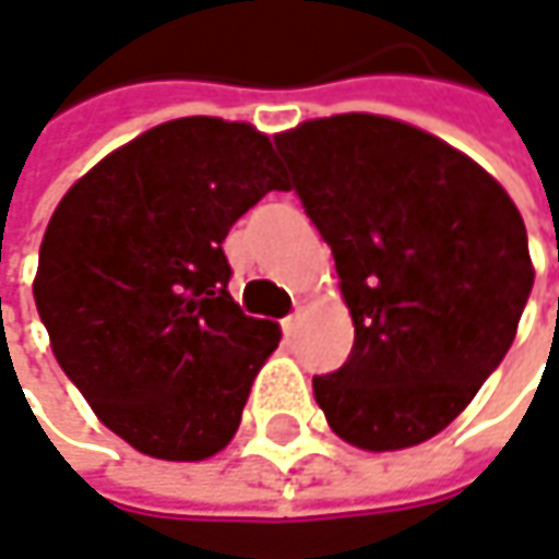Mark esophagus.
I'll list each match as a JSON object with an SVG mask.
<instances>
[{
    "instance_id": "34e87169",
    "label": "esophagus",
    "mask_w": 559,
    "mask_h": 559,
    "mask_svg": "<svg viewBox=\"0 0 559 559\" xmlns=\"http://www.w3.org/2000/svg\"><path fill=\"white\" fill-rule=\"evenodd\" d=\"M281 330H284V335H294V332H297V313L284 317V320H281Z\"/></svg>"
}]
</instances>
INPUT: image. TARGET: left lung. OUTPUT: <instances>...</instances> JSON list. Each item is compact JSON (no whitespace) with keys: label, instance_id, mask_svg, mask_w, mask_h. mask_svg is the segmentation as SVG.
Segmentation results:
<instances>
[{"label":"left lung","instance_id":"8db88e82","mask_svg":"<svg viewBox=\"0 0 559 559\" xmlns=\"http://www.w3.org/2000/svg\"><path fill=\"white\" fill-rule=\"evenodd\" d=\"M352 310L348 361L313 378L330 429L400 451L451 426L506 358L534 284L506 188L426 130L335 115L275 136Z\"/></svg>","mask_w":559,"mask_h":559}]
</instances>
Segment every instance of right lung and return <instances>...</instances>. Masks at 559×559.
Returning <instances> with one entry per match:
<instances>
[{"instance_id":"right-lung-1","label":"right lung","mask_w":559,"mask_h":559,"mask_svg":"<svg viewBox=\"0 0 559 559\" xmlns=\"http://www.w3.org/2000/svg\"><path fill=\"white\" fill-rule=\"evenodd\" d=\"M284 188L265 133L178 118L105 156L57 204L34 304L67 378L140 454L204 461L239 429L281 330L229 297L224 239Z\"/></svg>"}]
</instances>
